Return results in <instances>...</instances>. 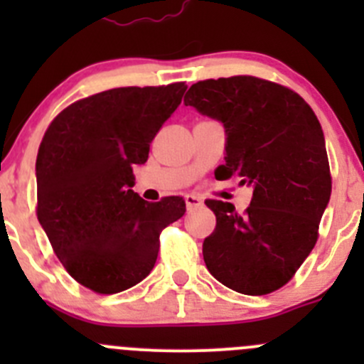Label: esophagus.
<instances>
[{
  "label": "esophagus",
  "mask_w": 364,
  "mask_h": 364,
  "mask_svg": "<svg viewBox=\"0 0 364 364\" xmlns=\"http://www.w3.org/2000/svg\"><path fill=\"white\" fill-rule=\"evenodd\" d=\"M185 204H186V209L190 211V209H196L199 208V205H203V200L196 196H185Z\"/></svg>",
  "instance_id": "1"
}]
</instances>
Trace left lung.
Here are the masks:
<instances>
[{
  "label": "left lung",
  "instance_id": "1",
  "mask_svg": "<svg viewBox=\"0 0 364 364\" xmlns=\"http://www.w3.org/2000/svg\"><path fill=\"white\" fill-rule=\"evenodd\" d=\"M185 105L225 128V164L216 178L253 190L245 215L230 203L205 200L216 216L203 245L205 267L232 291L269 294L314 250L331 197L321 123L294 91L250 75L200 80Z\"/></svg>",
  "mask_w": 364,
  "mask_h": 364
}]
</instances>
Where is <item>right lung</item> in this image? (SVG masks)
I'll list each match as a JSON object with an SVG mask.
<instances>
[{"label":"right lung","instance_id":"1","mask_svg":"<svg viewBox=\"0 0 364 364\" xmlns=\"http://www.w3.org/2000/svg\"><path fill=\"white\" fill-rule=\"evenodd\" d=\"M185 82L116 87L75 102L47 128L36 156L38 222L70 277L98 294L144 280L160 232L185 215L181 197L146 203L135 165L181 104Z\"/></svg>","mask_w":364,"mask_h":364}]
</instances>
